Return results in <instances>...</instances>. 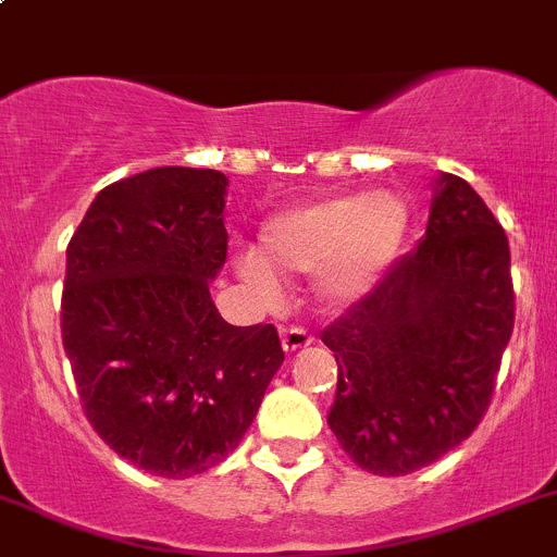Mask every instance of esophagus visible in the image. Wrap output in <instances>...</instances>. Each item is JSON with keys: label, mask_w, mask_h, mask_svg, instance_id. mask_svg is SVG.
Masks as SVG:
<instances>
[{"label": "esophagus", "mask_w": 557, "mask_h": 557, "mask_svg": "<svg viewBox=\"0 0 557 557\" xmlns=\"http://www.w3.org/2000/svg\"><path fill=\"white\" fill-rule=\"evenodd\" d=\"M312 342H314V336L307 329H301V325H290V329H283V347L288 352L305 350V347H310Z\"/></svg>", "instance_id": "34e87169"}]
</instances>
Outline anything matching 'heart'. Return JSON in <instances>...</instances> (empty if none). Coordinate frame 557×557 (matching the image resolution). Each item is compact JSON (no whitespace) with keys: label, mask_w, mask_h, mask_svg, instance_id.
<instances>
[{"label":"heart","mask_w":557,"mask_h":557,"mask_svg":"<svg viewBox=\"0 0 557 557\" xmlns=\"http://www.w3.org/2000/svg\"><path fill=\"white\" fill-rule=\"evenodd\" d=\"M409 205L391 190L318 196L274 212L261 228V250L243 258L247 283L277 296L280 280L314 274V294L331 307L363 299L401 250Z\"/></svg>","instance_id":"heart-1"}]
</instances>
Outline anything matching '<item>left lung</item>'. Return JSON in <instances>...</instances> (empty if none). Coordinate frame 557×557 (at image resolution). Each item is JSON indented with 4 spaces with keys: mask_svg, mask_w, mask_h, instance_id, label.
<instances>
[{
    "mask_svg": "<svg viewBox=\"0 0 557 557\" xmlns=\"http://www.w3.org/2000/svg\"><path fill=\"white\" fill-rule=\"evenodd\" d=\"M509 239L466 180L442 172L425 237L320 334L336 358L329 425L380 476L469 440L512 336Z\"/></svg>",
    "mask_w": 557,
    "mask_h": 557,
    "instance_id": "8db88e82",
    "label": "left lung"
}]
</instances>
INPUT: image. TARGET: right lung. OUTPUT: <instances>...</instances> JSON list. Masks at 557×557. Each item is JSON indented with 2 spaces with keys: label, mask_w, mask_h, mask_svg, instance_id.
I'll use <instances>...</instances> for the list:
<instances>
[{
  "label": "right lung",
  "mask_w": 557,
  "mask_h": 557,
  "mask_svg": "<svg viewBox=\"0 0 557 557\" xmlns=\"http://www.w3.org/2000/svg\"><path fill=\"white\" fill-rule=\"evenodd\" d=\"M226 174L159 166L99 190L66 247L61 339L88 423L128 463L185 480L221 463L285 361L277 329L232 325Z\"/></svg>",
  "instance_id": "right-lung-1"
}]
</instances>
